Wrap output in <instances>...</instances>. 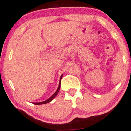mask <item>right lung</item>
<instances>
[{"label":"right lung","mask_w":131,"mask_h":131,"mask_svg":"<svg viewBox=\"0 0 131 131\" xmlns=\"http://www.w3.org/2000/svg\"><path fill=\"white\" fill-rule=\"evenodd\" d=\"M62 76H63V74L61 75V77H60V79L59 85H58V88H57L56 92H55L54 93V94L52 95V96H51L50 98L48 99L47 100H46V101H43V102H37V103H32L33 104H34V105H42V104H46V103H49V102H50L51 101H52V100H53V99L55 98V97H56L57 95L58 94V92H59V91H60V85H61V83H60V82H61V78H62Z\"/></svg>","instance_id":"right-lung-1"}]
</instances>
